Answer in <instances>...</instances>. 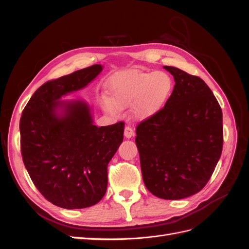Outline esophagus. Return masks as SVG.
Returning a JSON list of instances; mask_svg holds the SVG:
<instances>
[{"mask_svg":"<svg viewBox=\"0 0 249 249\" xmlns=\"http://www.w3.org/2000/svg\"><path fill=\"white\" fill-rule=\"evenodd\" d=\"M134 136V131L130 125H126L124 127V137L125 138H131Z\"/></svg>","mask_w":249,"mask_h":249,"instance_id":"esophagus-1","label":"esophagus"}]
</instances>
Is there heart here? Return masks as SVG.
<instances>
[{
    "label": "heart",
    "mask_w": 249,
    "mask_h": 249,
    "mask_svg": "<svg viewBox=\"0 0 249 249\" xmlns=\"http://www.w3.org/2000/svg\"><path fill=\"white\" fill-rule=\"evenodd\" d=\"M173 88L172 80L163 71H145L131 69L113 74L108 83L110 100L105 109L119 114L120 109L131 106L133 115L144 119L159 111L167 102Z\"/></svg>",
    "instance_id": "b5f03b06"
}]
</instances>
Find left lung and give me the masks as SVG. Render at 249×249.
Listing matches in <instances>:
<instances>
[{
    "label": "left lung",
    "instance_id": "1",
    "mask_svg": "<svg viewBox=\"0 0 249 249\" xmlns=\"http://www.w3.org/2000/svg\"><path fill=\"white\" fill-rule=\"evenodd\" d=\"M176 85L165 106L136 127L143 182L163 199L199 192L212 177L223 145L222 111L197 76L164 66Z\"/></svg>",
    "mask_w": 249,
    "mask_h": 249
}]
</instances>
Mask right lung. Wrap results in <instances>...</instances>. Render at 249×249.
<instances>
[{"label":"right lung","mask_w":249,"mask_h":249,"mask_svg":"<svg viewBox=\"0 0 249 249\" xmlns=\"http://www.w3.org/2000/svg\"><path fill=\"white\" fill-rule=\"evenodd\" d=\"M102 70L94 64L48 81L21 113L22 161L44 198L60 208H88L103 198L108 163L124 140V122L97 127L87 104L59 101L85 87Z\"/></svg>","instance_id":"1"}]
</instances>
